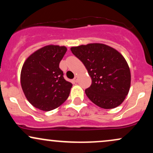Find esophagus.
Listing matches in <instances>:
<instances>
[{"label":"esophagus","mask_w":153,"mask_h":153,"mask_svg":"<svg viewBox=\"0 0 153 153\" xmlns=\"http://www.w3.org/2000/svg\"><path fill=\"white\" fill-rule=\"evenodd\" d=\"M74 81L75 82H77L78 81V76H75V78H74Z\"/></svg>","instance_id":"34e87169"}]
</instances>
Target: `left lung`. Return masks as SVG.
<instances>
[{
  "instance_id": "left-lung-1",
  "label": "left lung",
  "mask_w": 153,
  "mask_h": 153,
  "mask_svg": "<svg viewBox=\"0 0 153 153\" xmlns=\"http://www.w3.org/2000/svg\"><path fill=\"white\" fill-rule=\"evenodd\" d=\"M71 50L83 63L92 83L85 91L93 103L110 109L124 101L131 85V73L125 58L113 47L91 43L73 47Z\"/></svg>"
}]
</instances>
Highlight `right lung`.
<instances>
[{"mask_svg": "<svg viewBox=\"0 0 153 153\" xmlns=\"http://www.w3.org/2000/svg\"><path fill=\"white\" fill-rule=\"evenodd\" d=\"M66 47L50 45L27 57L21 71V85L29 102L45 111L53 110L68 98L73 84L63 78L59 65Z\"/></svg>", "mask_w": 153, "mask_h": 153, "instance_id": "right-lung-1", "label": "right lung"}]
</instances>
